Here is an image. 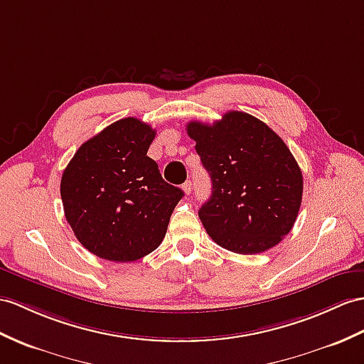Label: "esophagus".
<instances>
[{"label":"esophagus","mask_w":364,"mask_h":364,"mask_svg":"<svg viewBox=\"0 0 364 364\" xmlns=\"http://www.w3.org/2000/svg\"><path fill=\"white\" fill-rule=\"evenodd\" d=\"M182 190L185 191V194H190L193 191V183L191 181H187L183 185H182Z\"/></svg>","instance_id":"esophagus-1"}]
</instances>
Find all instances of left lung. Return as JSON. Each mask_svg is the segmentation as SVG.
Returning a JSON list of instances; mask_svg holds the SVG:
<instances>
[{"label":"left lung","instance_id":"8db88e82","mask_svg":"<svg viewBox=\"0 0 364 364\" xmlns=\"http://www.w3.org/2000/svg\"><path fill=\"white\" fill-rule=\"evenodd\" d=\"M187 132L211 177L199 218L213 241L241 255L279 244L303 199V174L282 139L242 111H228L213 125L190 122Z\"/></svg>","mask_w":364,"mask_h":364}]
</instances>
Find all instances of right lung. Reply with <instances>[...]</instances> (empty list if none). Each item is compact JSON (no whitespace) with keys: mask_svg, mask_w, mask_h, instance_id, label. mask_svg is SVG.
<instances>
[{"mask_svg":"<svg viewBox=\"0 0 364 364\" xmlns=\"http://www.w3.org/2000/svg\"><path fill=\"white\" fill-rule=\"evenodd\" d=\"M154 136L139 119L114 122L77 149L61 176L66 220L99 258L132 262L164 241L183 191L166 183L146 156Z\"/></svg>","mask_w":364,"mask_h":364,"instance_id":"1","label":"right lung"}]
</instances>
